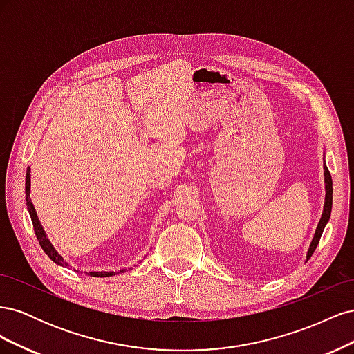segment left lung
Here are the masks:
<instances>
[{
	"instance_id": "8db88e82",
	"label": "left lung",
	"mask_w": 354,
	"mask_h": 354,
	"mask_svg": "<svg viewBox=\"0 0 354 354\" xmlns=\"http://www.w3.org/2000/svg\"><path fill=\"white\" fill-rule=\"evenodd\" d=\"M324 177H325V203H324V211H322V217H320V220L317 223L315 236H313L312 242H310L308 251H307V255H306V261H308L310 257L313 255L316 246H317V243L320 241V236H322V233H324V229H325V226H326L328 221H329L330 211H332V178H330V174H329L326 164H324Z\"/></svg>"
}]
</instances>
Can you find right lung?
I'll return each instance as SVG.
<instances>
[{
  "instance_id": "obj_1",
  "label": "right lung",
  "mask_w": 354,
  "mask_h": 354,
  "mask_svg": "<svg viewBox=\"0 0 354 354\" xmlns=\"http://www.w3.org/2000/svg\"><path fill=\"white\" fill-rule=\"evenodd\" d=\"M25 195H26V207H28V211H29L32 224H34V230H35L37 239H38V242L41 245V248L44 250V252L57 266L69 267V264L65 261V259H63V257L56 251L55 246H53V243L47 238V233H46L44 227H42V224H41V221H39V218L37 216V211H35L34 203H32V201H30V168L29 167L26 169V178H25ZM130 269H131V267H128V269L125 267V269H121V270H118V272H84V273L87 274V276H93V277H108V276H113V274H118V273H124V272L130 270Z\"/></svg>"
}]
</instances>
